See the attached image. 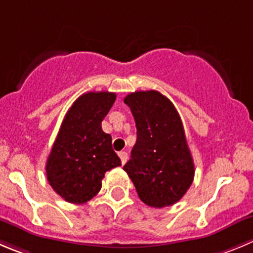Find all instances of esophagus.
<instances>
[{
    "label": "esophagus",
    "instance_id": "34e87169",
    "mask_svg": "<svg viewBox=\"0 0 253 253\" xmlns=\"http://www.w3.org/2000/svg\"><path fill=\"white\" fill-rule=\"evenodd\" d=\"M119 156H120V159H121L122 165L126 164L127 160H128V155H127V152H120Z\"/></svg>",
    "mask_w": 253,
    "mask_h": 253
}]
</instances>
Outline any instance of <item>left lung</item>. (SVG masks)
Instances as JSON below:
<instances>
[{
	"instance_id": "obj_1",
	"label": "left lung",
	"mask_w": 253,
	"mask_h": 253,
	"mask_svg": "<svg viewBox=\"0 0 253 253\" xmlns=\"http://www.w3.org/2000/svg\"><path fill=\"white\" fill-rule=\"evenodd\" d=\"M137 128L131 160L124 166L138 197L162 209L180 201L195 176L182 121L173 103L159 91L127 94Z\"/></svg>"
}]
</instances>
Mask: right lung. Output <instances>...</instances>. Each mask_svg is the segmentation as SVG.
<instances>
[{
	"mask_svg": "<svg viewBox=\"0 0 253 253\" xmlns=\"http://www.w3.org/2000/svg\"><path fill=\"white\" fill-rule=\"evenodd\" d=\"M116 100L112 92H87L66 113L46 164L47 180L71 204H84L100 192L105 173L121 160L101 122Z\"/></svg>",
	"mask_w": 253,
	"mask_h": 253,
	"instance_id": "add662e5",
	"label": "right lung"
}]
</instances>
